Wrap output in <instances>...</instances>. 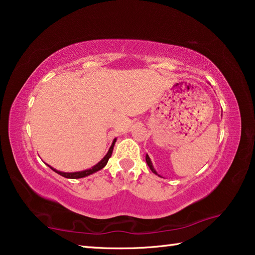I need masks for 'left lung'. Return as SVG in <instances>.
<instances>
[{
  "mask_svg": "<svg viewBox=\"0 0 255 255\" xmlns=\"http://www.w3.org/2000/svg\"><path fill=\"white\" fill-rule=\"evenodd\" d=\"M146 163H147V165L149 166V169L152 170V172L153 173H155V174H157V172L155 171V169H154V166H153V163H152V161H150V158H149V156L147 154H146ZM158 175V174H157ZM159 176V175H158Z\"/></svg>",
  "mask_w": 255,
  "mask_h": 255,
  "instance_id": "left-lung-1",
  "label": "left lung"
}]
</instances>
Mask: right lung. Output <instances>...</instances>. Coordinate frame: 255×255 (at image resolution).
<instances>
[{"mask_svg":"<svg viewBox=\"0 0 255 255\" xmlns=\"http://www.w3.org/2000/svg\"><path fill=\"white\" fill-rule=\"evenodd\" d=\"M116 140H117V138H115L114 141H112V144L110 146L109 150H108V153L105 155V157H103L100 162L97 163L96 165L92 166L91 169H88V170H84V171H79V172H62V171H58L54 169V167H51L50 165H48L51 170L55 171L56 173H58L59 175L64 176V178H67V179H81V178H85V176L88 175H91L93 173H96V172L100 171L101 169H103L107 165L108 161H109V158L111 157V154H112V150H114V146Z\"/></svg>","mask_w":255,"mask_h":255,"instance_id":"add662e5","label":"right lung"}]
</instances>
